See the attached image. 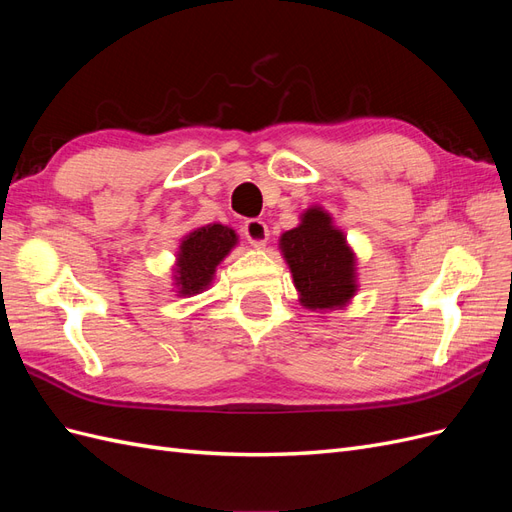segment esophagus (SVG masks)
<instances>
[{"mask_svg": "<svg viewBox=\"0 0 512 512\" xmlns=\"http://www.w3.org/2000/svg\"><path fill=\"white\" fill-rule=\"evenodd\" d=\"M243 235L254 247H262V245L267 243V239H269V228H267V224L262 222V220L252 218V220H247L243 224Z\"/></svg>", "mask_w": 512, "mask_h": 512, "instance_id": "1", "label": "esophagus"}]
</instances>
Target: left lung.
<instances>
[{
	"mask_svg": "<svg viewBox=\"0 0 512 512\" xmlns=\"http://www.w3.org/2000/svg\"><path fill=\"white\" fill-rule=\"evenodd\" d=\"M280 245L305 307L331 309L352 297L354 256L327 213L309 209L301 226L284 232Z\"/></svg>",
	"mask_w": 512,
	"mask_h": 512,
	"instance_id": "obj_1",
	"label": "left lung"
}]
</instances>
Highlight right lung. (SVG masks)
<instances>
[{
    "label": "right lung",
    "instance_id": "1",
    "mask_svg": "<svg viewBox=\"0 0 512 512\" xmlns=\"http://www.w3.org/2000/svg\"><path fill=\"white\" fill-rule=\"evenodd\" d=\"M237 243L235 230L222 224L203 226L190 232L179 250L177 262V286L181 294H196L205 290L211 282L215 267Z\"/></svg>",
    "mask_w": 512,
    "mask_h": 512
}]
</instances>
